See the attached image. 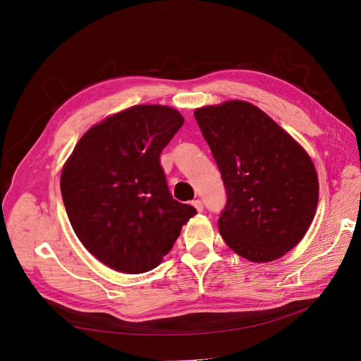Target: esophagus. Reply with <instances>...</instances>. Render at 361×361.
Instances as JSON below:
<instances>
[{
  "label": "esophagus",
  "instance_id": "obj_1",
  "mask_svg": "<svg viewBox=\"0 0 361 361\" xmlns=\"http://www.w3.org/2000/svg\"><path fill=\"white\" fill-rule=\"evenodd\" d=\"M193 206L196 207V209H197L199 212H202V211H203V203H202V200H199V199L193 200Z\"/></svg>",
  "mask_w": 361,
  "mask_h": 361
}]
</instances>
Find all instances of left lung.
Returning <instances> with one entry per match:
<instances>
[{
  "instance_id": "left-lung-1",
  "label": "left lung",
  "mask_w": 361,
  "mask_h": 361,
  "mask_svg": "<svg viewBox=\"0 0 361 361\" xmlns=\"http://www.w3.org/2000/svg\"><path fill=\"white\" fill-rule=\"evenodd\" d=\"M195 117L225 185L218 219L224 241L252 262L279 259L305 237L317 207L319 181L307 152L249 102L197 108Z\"/></svg>"
}]
</instances>
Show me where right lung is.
Masks as SVG:
<instances>
[{
	"instance_id": "add662e5",
	"label": "right lung",
	"mask_w": 361,
	"mask_h": 361,
	"mask_svg": "<svg viewBox=\"0 0 361 361\" xmlns=\"http://www.w3.org/2000/svg\"><path fill=\"white\" fill-rule=\"evenodd\" d=\"M183 123L169 106H131L89 128L64 164L60 185L70 224L111 269L157 268L197 214L171 196L159 162Z\"/></svg>"
}]
</instances>
